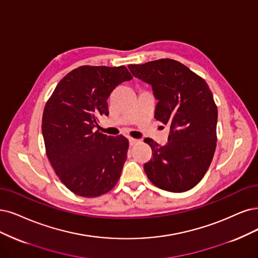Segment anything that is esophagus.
<instances>
[{"instance_id": "esophagus-1", "label": "esophagus", "mask_w": 258, "mask_h": 258, "mask_svg": "<svg viewBox=\"0 0 258 258\" xmlns=\"http://www.w3.org/2000/svg\"><path fill=\"white\" fill-rule=\"evenodd\" d=\"M128 141H130V146H136L137 144H139L140 142V140H138V139H135V138H130L128 139Z\"/></svg>"}]
</instances>
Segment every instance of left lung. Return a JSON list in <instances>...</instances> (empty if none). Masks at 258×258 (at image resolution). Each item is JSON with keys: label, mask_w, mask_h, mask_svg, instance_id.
<instances>
[{"label": "left lung", "mask_w": 258, "mask_h": 258, "mask_svg": "<svg viewBox=\"0 0 258 258\" xmlns=\"http://www.w3.org/2000/svg\"><path fill=\"white\" fill-rule=\"evenodd\" d=\"M128 69L152 86L158 101L155 119L170 126L165 146L145 140L153 152L144 166L147 176L167 191H187L203 178L215 154L218 109L213 93L201 76L173 59L130 64Z\"/></svg>", "instance_id": "left-lung-1"}]
</instances>
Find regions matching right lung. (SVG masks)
Listing matches in <instances>:
<instances>
[{
	"label": "right lung",
	"instance_id": "1",
	"mask_svg": "<svg viewBox=\"0 0 258 258\" xmlns=\"http://www.w3.org/2000/svg\"><path fill=\"white\" fill-rule=\"evenodd\" d=\"M132 79L124 66H82L57 84L45 104L41 127L46 156L75 195L95 198L118 183L128 140L104 135L94 127L100 116H108L111 91Z\"/></svg>",
	"mask_w": 258,
	"mask_h": 258
}]
</instances>
